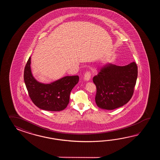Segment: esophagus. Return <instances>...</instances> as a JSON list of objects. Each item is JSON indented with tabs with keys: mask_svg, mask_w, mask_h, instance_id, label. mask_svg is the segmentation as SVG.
Listing matches in <instances>:
<instances>
[{
	"mask_svg": "<svg viewBox=\"0 0 160 160\" xmlns=\"http://www.w3.org/2000/svg\"><path fill=\"white\" fill-rule=\"evenodd\" d=\"M91 78V72H85V75H84V79L85 81H89V79Z\"/></svg>",
	"mask_w": 160,
	"mask_h": 160,
	"instance_id": "obj_1",
	"label": "esophagus"
}]
</instances>
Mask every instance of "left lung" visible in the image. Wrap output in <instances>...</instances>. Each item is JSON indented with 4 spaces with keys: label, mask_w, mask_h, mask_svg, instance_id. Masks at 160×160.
<instances>
[{
    "label": "left lung",
    "mask_w": 160,
    "mask_h": 160,
    "mask_svg": "<svg viewBox=\"0 0 160 160\" xmlns=\"http://www.w3.org/2000/svg\"><path fill=\"white\" fill-rule=\"evenodd\" d=\"M137 75L135 62L123 66L112 63L104 66L92 79L97 88L96 104L106 110L125 105L133 96Z\"/></svg>",
    "instance_id": "8db88e82"
}]
</instances>
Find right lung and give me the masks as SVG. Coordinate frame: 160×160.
Returning a JSON list of instances; mask_svg holds the SVG:
<instances>
[{
    "mask_svg": "<svg viewBox=\"0 0 160 160\" xmlns=\"http://www.w3.org/2000/svg\"><path fill=\"white\" fill-rule=\"evenodd\" d=\"M29 57L24 70V81L31 101L39 108L52 112L63 110L70 101L72 89L78 83V75L66 76L49 84L38 82L32 75Z\"/></svg>",
    "mask_w": 160,
    "mask_h": 160,
    "instance_id": "1",
    "label": "right lung"
}]
</instances>
